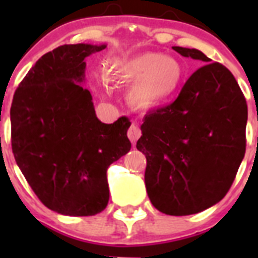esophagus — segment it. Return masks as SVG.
<instances>
[{"label":"esophagus","mask_w":258,"mask_h":258,"mask_svg":"<svg viewBox=\"0 0 258 258\" xmlns=\"http://www.w3.org/2000/svg\"><path fill=\"white\" fill-rule=\"evenodd\" d=\"M142 136V132L138 127V125L132 124L131 127H129V131H127V137H129V140L132 141V143H136L137 140Z\"/></svg>","instance_id":"1"}]
</instances>
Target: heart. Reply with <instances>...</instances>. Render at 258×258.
<instances>
[{
    "instance_id": "heart-1",
    "label": "heart",
    "mask_w": 258,
    "mask_h": 258,
    "mask_svg": "<svg viewBox=\"0 0 258 258\" xmlns=\"http://www.w3.org/2000/svg\"><path fill=\"white\" fill-rule=\"evenodd\" d=\"M103 74L113 83L133 81L127 97L134 106L142 108H152L169 101L183 79L181 63L157 51L112 56L107 60Z\"/></svg>"
}]
</instances>
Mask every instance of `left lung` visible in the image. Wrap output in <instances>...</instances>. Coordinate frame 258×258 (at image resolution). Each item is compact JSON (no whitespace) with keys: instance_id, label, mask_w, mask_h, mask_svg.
<instances>
[{"instance_id":"8db88e82","label":"left lung","mask_w":258,"mask_h":258,"mask_svg":"<svg viewBox=\"0 0 258 258\" xmlns=\"http://www.w3.org/2000/svg\"><path fill=\"white\" fill-rule=\"evenodd\" d=\"M204 61L173 103L145 116L137 149L145 154L146 190L169 216L195 214L223 199L245 154L247 102L235 77L200 50L174 46Z\"/></svg>"}]
</instances>
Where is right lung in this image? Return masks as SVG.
Masks as SVG:
<instances>
[{
  "label": "right lung",
  "instance_id": "1",
  "mask_svg": "<svg viewBox=\"0 0 258 258\" xmlns=\"http://www.w3.org/2000/svg\"><path fill=\"white\" fill-rule=\"evenodd\" d=\"M106 45H63L41 56L22 80L10 109L18 166L45 207L94 216L108 204L107 169L131 151L122 116L104 124L81 83L84 59Z\"/></svg>",
  "mask_w": 258,
  "mask_h": 258
}]
</instances>
